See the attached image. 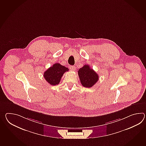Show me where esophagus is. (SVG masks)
Listing matches in <instances>:
<instances>
[{
    "instance_id": "34e87169",
    "label": "esophagus",
    "mask_w": 146,
    "mask_h": 146,
    "mask_svg": "<svg viewBox=\"0 0 146 146\" xmlns=\"http://www.w3.org/2000/svg\"><path fill=\"white\" fill-rule=\"evenodd\" d=\"M69 68H70L72 70H73V71H74L75 70V66L74 65H70Z\"/></svg>"
}]
</instances>
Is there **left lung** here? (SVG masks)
Here are the masks:
<instances>
[{
    "label": "left lung",
    "mask_w": 146,
    "mask_h": 146,
    "mask_svg": "<svg viewBox=\"0 0 146 146\" xmlns=\"http://www.w3.org/2000/svg\"><path fill=\"white\" fill-rule=\"evenodd\" d=\"M82 85L85 88H92L97 82L99 76L90 65H85L78 71Z\"/></svg>",
    "instance_id": "obj_1"
}]
</instances>
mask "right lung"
<instances>
[{
  "label": "right lung",
  "mask_w": 146,
  "mask_h": 146,
  "mask_svg": "<svg viewBox=\"0 0 146 146\" xmlns=\"http://www.w3.org/2000/svg\"><path fill=\"white\" fill-rule=\"evenodd\" d=\"M68 71V68L59 63H55L44 72L43 76L50 84L56 85L59 84L65 72Z\"/></svg>",
  "instance_id": "right-lung-1"
}]
</instances>
